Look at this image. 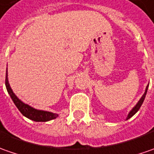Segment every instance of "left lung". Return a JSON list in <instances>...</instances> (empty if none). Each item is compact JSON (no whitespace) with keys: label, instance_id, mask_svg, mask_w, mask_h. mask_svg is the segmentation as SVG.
Segmentation results:
<instances>
[{"label":"left lung","instance_id":"8db88e82","mask_svg":"<svg viewBox=\"0 0 154 154\" xmlns=\"http://www.w3.org/2000/svg\"><path fill=\"white\" fill-rule=\"evenodd\" d=\"M147 88H148V85L146 86V91H145V93H144V94L142 95V97L140 99V100L138 101V103L135 105V106L134 107V108L132 109L131 111L130 112V113H129V115H128V117H127V119H130L131 117H133L134 115H135L138 111H139V109H140V107L141 106V105H142V103H143V101H144V100H145V97H146V92H147Z\"/></svg>","mask_w":154,"mask_h":154}]
</instances>
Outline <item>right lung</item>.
I'll return each mask as SVG.
<instances>
[{
	"mask_svg": "<svg viewBox=\"0 0 154 154\" xmlns=\"http://www.w3.org/2000/svg\"><path fill=\"white\" fill-rule=\"evenodd\" d=\"M6 88H7L8 94H10V97L12 98L14 103L17 106V108L19 109V112L23 114L24 117L28 118L29 119L33 120V121H35V122H47V121H49V120L54 119L58 117L57 113H53V112H50L36 110V109L29 106V105L22 102L15 95V94L13 92L12 88L9 85L8 78V68H7V72H6Z\"/></svg>",
	"mask_w": 154,
	"mask_h": 154,
	"instance_id": "1",
	"label": "right lung"
}]
</instances>
